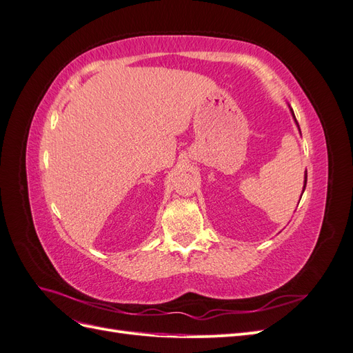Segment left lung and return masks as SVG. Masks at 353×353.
Here are the masks:
<instances>
[{
	"mask_svg": "<svg viewBox=\"0 0 353 353\" xmlns=\"http://www.w3.org/2000/svg\"><path fill=\"white\" fill-rule=\"evenodd\" d=\"M288 108H290V105H288ZM290 112H292V116H293V119H294V122H296V125H297V130H299V132H301V128H299V123H297V121H296V117H294V113H293V109H290ZM306 179H307V175H306V172H305V181H303V191H305V188H306ZM303 194V193H302ZM302 197V196H301Z\"/></svg>",
	"mask_w": 353,
	"mask_h": 353,
	"instance_id": "8db88e82",
	"label": "left lung"
}]
</instances>
